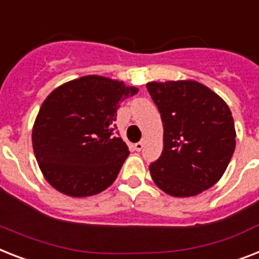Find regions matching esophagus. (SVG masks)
<instances>
[{"instance_id":"esophagus-1","label":"esophagus","mask_w":259,"mask_h":259,"mask_svg":"<svg viewBox=\"0 0 259 259\" xmlns=\"http://www.w3.org/2000/svg\"><path fill=\"white\" fill-rule=\"evenodd\" d=\"M144 145H145V141L137 142V144L134 145V149H136L137 151H141V150H142V149H144Z\"/></svg>"}]
</instances>
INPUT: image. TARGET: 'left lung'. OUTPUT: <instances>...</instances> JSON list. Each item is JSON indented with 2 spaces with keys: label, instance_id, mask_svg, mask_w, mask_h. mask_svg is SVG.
I'll list each match as a JSON object with an SVG mask.
<instances>
[{
  "label": "left lung",
  "instance_id": "8db88e82",
  "mask_svg": "<svg viewBox=\"0 0 259 259\" xmlns=\"http://www.w3.org/2000/svg\"><path fill=\"white\" fill-rule=\"evenodd\" d=\"M163 125L162 154L149 166L154 184L171 197H194L215 185L235 149L232 111L194 79L148 82Z\"/></svg>",
  "mask_w": 259,
  "mask_h": 259
}]
</instances>
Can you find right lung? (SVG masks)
<instances>
[{"label":"right lung","instance_id":"right-lung-1","mask_svg":"<svg viewBox=\"0 0 259 259\" xmlns=\"http://www.w3.org/2000/svg\"><path fill=\"white\" fill-rule=\"evenodd\" d=\"M134 86L102 75L71 79L46 97L35 117L31 142L39 169L57 191L82 198L108 189L129 148L117 129V110Z\"/></svg>","mask_w":259,"mask_h":259}]
</instances>
